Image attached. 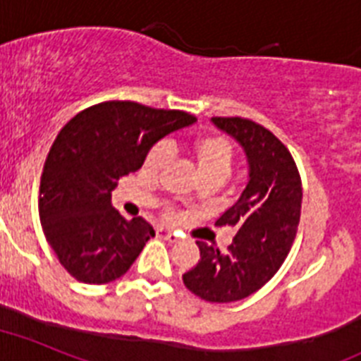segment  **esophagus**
Masks as SVG:
<instances>
[{
	"label": "esophagus",
	"instance_id": "1",
	"mask_svg": "<svg viewBox=\"0 0 361 361\" xmlns=\"http://www.w3.org/2000/svg\"><path fill=\"white\" fill-rule=\"evenodd\" d=\"M157 237L166 242H178V237L172 231H169V229H157Z\"/></svg>",
	"mask_w": 361,
	"mask_h": 361
}]
</instances>
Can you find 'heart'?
<instances>
[{"instance_id": "1", "label": "heart", "mask_w": 361, "mask_h": 361, "mask_svg": "<svg viewBox=\"0 0 361 361\" xmlns=\"http://www.w3.org/2000/svg\"><path fill=\"white\" fill-rule=\"evenodd\" d=\"M190 154L198 166L200 178H214L218 181H224L231 172L235 148L222 135H202L192 141ZM166 157H169L166 145L159 143L152 147L145 157V171L148 174H157L165 166Z\"/></svg>"}]
</instances>
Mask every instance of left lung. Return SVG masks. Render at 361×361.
Segmentation results:
<instances>
[{"mask_svg":"<svg viewBox=\"0 0 361 361\" xmlns=\"http://www.w3.org/2000/svg\"><path fill=\"white\" fill-rule=\"evenodd\" d=\"M211 121L244 148L250 180L235 205L214 222L237 229L227 251L196 242L200 260L183 274V284L209 302H231L262 288L288 257L301 218L302 187L292 154L268 128L242 117Z\"/></svg>","mask_w":361,"mask_h":361,"instance_id":"8db88e82","label":"left lung"}]
</instances>
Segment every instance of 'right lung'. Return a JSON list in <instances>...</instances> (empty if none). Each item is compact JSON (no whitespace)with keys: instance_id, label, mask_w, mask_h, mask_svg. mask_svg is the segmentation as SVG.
<instances>
[{"instance_id":"obj_1","label":"right lung","mask_w":361,"mask_h":361,"mask_svg":"<svg viewBox=\"0 0 361 361\" xmlns=\"http://www.w3.org/2000/svg\"><path fill=\"white\" fill-rule=\"evenodd\" d=\"M196 117L132 101L86 108L54 139L40 180L38 213L60 264L80 283L106 284L134 264L156 235L137 216L124 220L111 207L121 176L141 169L154 143Z\"/></svg>"}]
</instances>
